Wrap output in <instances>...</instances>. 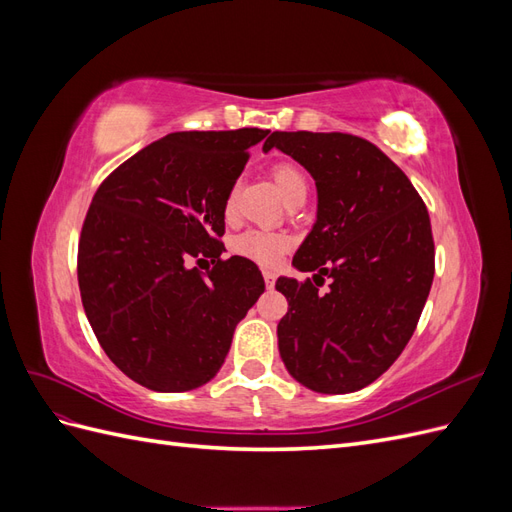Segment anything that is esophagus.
<instances>
[{
    "instance_id": "1",
    "label": "esophagus",
    "mask_w": 512,
    "mask_h": 512,
    "mask_svg": "<svg viewBox=\"0 0 512 512\" xmlns=\"http://www.w3.org/2000/svg\"><path fill=\"white\" fill-rule=\"evenodd\" d=\"M262 275H265V284H267V288H273V284H275V271H262Z\"/></svg>"
}]
</instances>
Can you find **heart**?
<instances>
[{
  "label": "heart",
  "mask_w": 512,
  "mask_h": 512,
  "mask_svg": "<svg viewBox=\"0 0 512 512\" xmlns=\"http://www.w3.org/2000/svg\"><path fill=\"white\" fill-rule=\"evenodd\" d=\"M271 177L277 192L282 194L284 200L294 196L297 192H307V181L305 175L297 166L292 164H275L271 170ZM235 213V194H228L224 203V215L230 218ZM288 241L282 235H275V232H260V230H247L243 235L232 239V252L250 258L258 265H273V262L280 260V256L286 252Z\"/></svg>",
  "instance_id": "obj_1"
}]
</instances>
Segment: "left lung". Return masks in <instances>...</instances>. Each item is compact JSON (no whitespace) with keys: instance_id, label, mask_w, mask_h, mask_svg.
<instances>
[{"instance_id":"8db88e82","label":"left lung","mask_w":512,"mask_h":512,"mask_svg":"<svg viewBox=\"0 0 512 512\" xmlns=\"http://www.w3.org/2000/svg\"><path fill=\"white\" fill-rule=\"evenodd\" d=\"M316 181V222L292 258L312 280L282 275L288 301L277 346L288 374L309 391L342 395L374 382L406 348L433 282L427 207L384 153L342 132H273ZM332 280L318 293L323 277Z\"/></svg>"}]
</instances>
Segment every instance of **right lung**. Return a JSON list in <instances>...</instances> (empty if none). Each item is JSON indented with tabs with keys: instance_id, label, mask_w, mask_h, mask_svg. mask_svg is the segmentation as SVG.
<instances>
[{
	"instance_id": "obj_1",
	"label": "right lung",
	"mask_w": 512,
	"mask_h": 512,
	"mask_svg": "<svg viewBox=\"0 0 512 512\" xmlns=\"http://www.w3.org/2000/svg\"><path fill=\"white\" fill-rule=\"evenodd\" d=\"M269 130L173 132L123 162L91 200L79 288L100 346L158 393L218 374L232 333L262 292L252 260H222L224 203ZM213 257L207 276L189 262Z\"/></svg>"
}]
</instances>
